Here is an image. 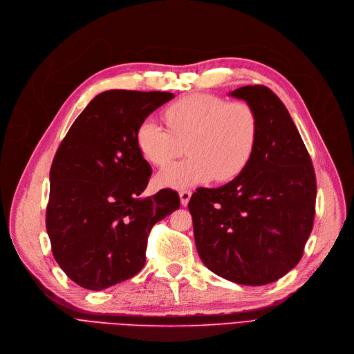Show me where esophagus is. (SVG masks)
Listing matches in <instances>:
<instances>
[{
	"label": "esophagus",
	"instance_id": "1",
	"mask_svg": "<svg viewBox=\"0 0 354 354\" xmlns=\"http://www.w3.org/2000/svg\"><path fill=\"white\" fill-rule=\"evenodd\" d=\"M192 197V192L190 190H183L180 192V201H181V206H187L189 201Z\"/></svg>",
	"mask_w": 354,
	"mask_h": 354
}]
</instances>
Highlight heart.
Returning <instances> with one entry per match:
<instances>
[{"label": "heart", "mask_w": 354, "mask_h": 354, "mask_svg": "<svg viewBox=\"0 0 354 354\" xmlns=\"http://www.w3.org/2000/svg\"><path fill=\"white\" fill-rule=\"evenodd\" d=\"M164 118L170 129L154 118H145L136 133L144 160L160 168L180 157L186 145L190 157L157 176L162 187L183 190L213 178L230 181L254 156L259 121L255 109L243 100L227 102L216 95L190 93L168 105Z\"/></svg>", "instance_id": "obj_1"}]
</instances>
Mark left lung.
I'll use <instances>...</instances> for the list:
<instances>
[{"label": "left lung", "mask_w": 354, "mask_h": 354, "mask_svg": "<svg viewBox=\"0 0 354 354\" xmlns=\"http://www.w3.org/2000/svg\"><path fill=\"white\" fill-rule=\"evenodd\" d=\"M255 109L258 141L245 170L218 189H197L189 210L200 259L216 275L265 285L299 262L313 230L317 184L290 112L266 86L230 92Z\"/></svg>", "instance_id": "1"}]
</instances>
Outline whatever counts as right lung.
Masks as SVG:
<instances>
[{"instance_id": "1", "label": "right lung", "mask_w": 354, "mask_h": 354, "mask_svg": "<svg viewBox=\"0 0 354 354\" xmlns=\"http://www.w3.org/2000/svg\"><path fill=\"white\" fill-rule=\"evenodd\" d=\"M170 92L106 91L76 118L50 168L46 229L56 262L80 287L100 291L137 275L153 226L180 207L173 190L141 197L151 167L138 125Z\"/></svg>"}]
</instances>
